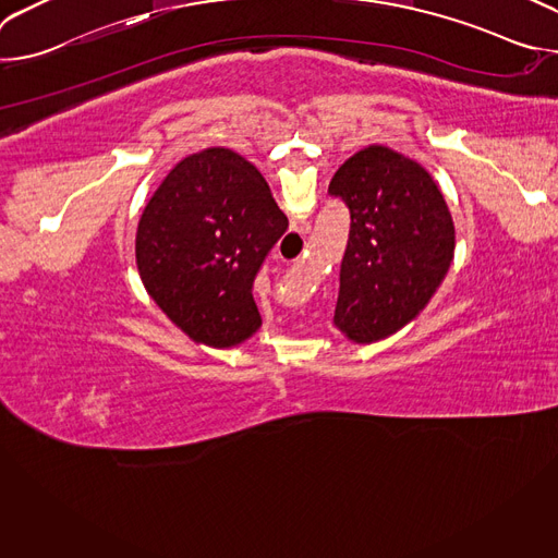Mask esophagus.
Returning a JSON list of instances; mask_svg holds the SVG:
<instances>
[{
	"label": "esophagus",
	"mask_w": 558,
	"mask_h": 558,
	"mask_svg": "<svg viewBox=\"0 0 558 558\" xmlns=\"http://www.w3.org/2000/svg\"><path fill=\"white\" fill-rule=\"evenodd\" d=\"M291 227H293V231L300 233V235H304V233L311 231V222H306V220H293Z\"/></svg>",
	"instance_id": "esophagus-1"
}]
</instances>
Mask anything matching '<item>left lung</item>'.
<instances>
[{"label": "left lung", "mask_w": 558, "mask_h": 558, "mask_svg": "<svg viewBox=\"0 0 558 558\" xmlns=\"http://www.w3.org/2000/svg\"><path fill=\"white\" fill-rule=\"evenodd\" d=\"M349 207L336 327L357 344L407 327L428 304L454 254V225L433 177L384 145L353 154L329 183Z\"/></svg>", "instance_id": "8db88e82"}]
</instances>
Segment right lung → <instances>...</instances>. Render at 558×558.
I'll use <instances>...</instances> for the list:
<instances>
[{"label":"right lung","instance_id":"1","mask_svg":"<svg viewBox=\"0 0 558 558\" xmlns=\"http://www.w3.org/2000/svg\"><path fill=\"white\" fill-rule=\"evenodd\" d=\"M287 227L263 174L241 154L209 147L183 158L145 205L136 267L194 342L231 349L263 325L252 289Z\"/></svg>","mask_w":558,"mask_h":558}]
</instances>
